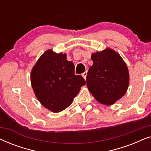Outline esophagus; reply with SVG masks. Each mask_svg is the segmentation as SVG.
<instances>
[{
	"instance_id": "1",
	"label": "esophagus",
	"mask_w": 151,
	"mask_h": 151,
	"mask_svg": "<svg viewBox=\"0 0 151 151\" xmlns=\"http://www.w3.org/2000/svg\"><path fill=\"white\" fill-rule=\"evenodd\" d=\"M82 77H83L84 79L86 80V76H87V71H85V72H84L83 73H82Z\"/></svg>"
}]
</instances>
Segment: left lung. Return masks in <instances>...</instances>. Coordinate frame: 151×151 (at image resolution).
Listing matches in <instances>:
<instances>
[{
	"instance_id": "left-lung-1",
	"label": "left lung",
	"mask_w": 151,
	"mask_h": 151,
	"mask_svg": "<svg viewBox=\"0 0 151 151\" xmlns=\"http://www.w3.org/2000/svg\"><path fill=\"white\" fill-rule=\"evenodd\" d=\"M86 76L91 93L101 104L112 105L126 93L129 84L127 66L117 52L107 48L91 55Z\"/></svg>"
}]
</instances>
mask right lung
Segmentation results:
<instances>
[{
  "instance_id": "obj_1",
  "label": "right lung",
  "mask_w": 151,
  "mask_h": 151,
  "mask_svg": "<svg viewBox=\"0 0 151 151\" xmlns=\"http://www.w3.org/2000/svg\"><path fill=\"white\" fill-rule=\"evenodd\" d=\"M75 66L66 53L47 50L41 55L31 73V83L39 102L54 113L70 106L86 81L75 75Z\"/></svg>"
}]
</instances>
